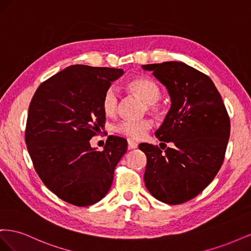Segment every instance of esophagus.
Here are the masks:
<instances>
[{
	"instance_id": "1",
	"label": "esophagus",
	"mask_w": 251,
	"mask_h": 251,
	"mask_svg": "<svg viewBox=\"0 0 251 251\" xmlns=\"http://www.w3.org/2000/svg\"><path fill=\"white\" fill-rule=\"evenodd\" d=\"M127 144H128V150H134L138 148V143L135 142L132 139H127Z\"/></svg>"
}]
</instances>
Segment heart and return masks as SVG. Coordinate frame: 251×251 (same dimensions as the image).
<instances>
[{
	"mask_svg": "<svg viewBox=\"0 0 251 251\" xmlns=\"http://www.w3.org/2000/svg\"><path fill=\"white\" fill-rule=\"evenodd\" d=\"M126 89L131 93L137 95L146 102L148 111L151 113H158L160 111V104L158 100L161 96V90L157 82L149 77H137L126 83ZM118 94L116 90L110 87L105 91L101 107L103 113L108 117L116 115L118 110ZM153 127V123L149 118H142L139 120H123L114 127L116 133L126 136L132 139H141Z\"/></svg>",
	"mask_w": 251,
	"mask_h": 251,
	"instance_id": "b5f03b06",
	"label": "heart"
}]
</instances>
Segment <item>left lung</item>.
<instances>
[{
	"mask_svg": "<svg viewBox=\"0 0 251 251\" xmlns=\"http://www.w3.org/2000/svg\"><path fill=\"white\" fill-rule=\"evenodd\" d=\"M142 69L153 71L169 91L171 109L155 135L161 143H174L166 149L161 143V149L139 144L148 159L144 182L157 200L184 203L198 196L221 169L230 134L228 113L215 83L195 68L165 62L142 65Z\"/></svg>",
	"mask_w": 251,
	"mask_h": 251,
	"instance_id": "obj_1",
	"label": "left lung"
}]
</instances>
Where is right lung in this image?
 <instances>
[{"label":"right lung","mask_w":251,"mask_h":251,"mask_svg":"<svg viewBox=\"0 0 251 251\" xmlns=\"http://www.w3.org/2000/svg\"><path fill=\"white\" fill-rule=\"evenodd\" d=\"M123 74L115 68L67 67L41 83L30 102L25 140L34 170L53 194L75 206L108 194L126 151L118 136L108 138L103 151L89 141L104 125V92Z\"/></svg>","instance_id":"1"}]
</instances>
